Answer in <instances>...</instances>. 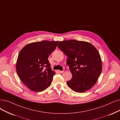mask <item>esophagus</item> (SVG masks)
Returning <instances> with one entry per match:
<instances>
[{
  "label": "esophagus",
  "mask_w": 120,
  "mask_h": 120,
  "mask_svg": "<svg viewBox=\"0 0 120 120\" xmlns=\"http://www.w3.org/2000/svg\"><path fill=\"white\" fill-rule=\"evenodd\" d=\"M58 72H59V73H61H61H63L64 72V71H59Z\"/></svg>",
  "instance_id": "esophagus-1"
}]
</instances>
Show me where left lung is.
<instances>
[{
    "label": "left lung",
    "mask_w": 120,
    "mask_h": 120,
    "mask_svg": "<svg viewBox=\"0 0 120 120\" xmlns=\"http://www.w3.org/2000/svg\"><path fill=\"white\" fill-rule=\"evenodd\" d=\"M57 46L68 57L66 61L72 74L68 86L75 92L89 90L96 82L102 71L101 59L91 43L77 40L60 41Z\"/></svg>",
    "instance_id": "1"
}]
</instances>
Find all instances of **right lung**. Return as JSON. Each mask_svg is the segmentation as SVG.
<instances>
[{"instance_id":"add662e5","label":"right lung","mask_w":120,"mask_h":120,"mask_svg":"<svg viewBox=\"0 0 120 120\" xmlns=\"http://www.w3.org/2000/svg\"><path fill=\"white\" fill-rule=\"evenodd\" d=\"M58 41L34 42L26 45L20 51L16 63V71L21 81L30 90L41 92L52 82L56 74L50 67L48 56Z\"/></svg>"}]
</instances>
